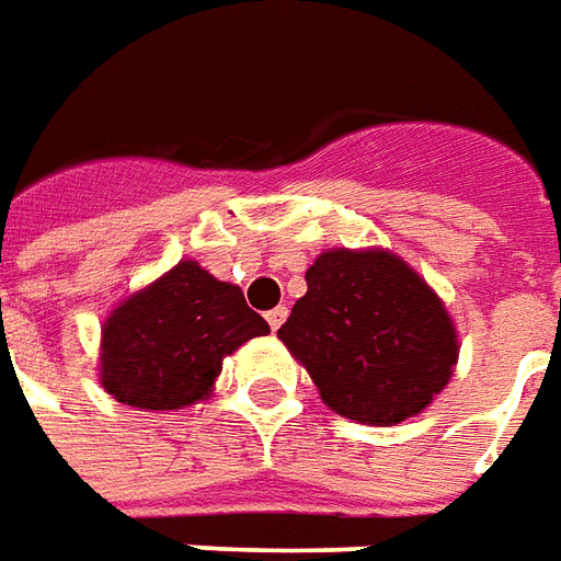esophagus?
<instances>
[{"label": "esophagus", "instance_id": "esophagus-1", "mask_svg": "<svg viewBox=\"0 0 561 561\" xmlns=\"http://www.w3.org/2000/svg\"><path fill=\"white\" fill-rule=\"evenodd\" d=\"M285 318H288V306H276V309H270V312H267L270 330H279Z\"/></svg>", "mask_w": 561, "mask_h": 561}]
</instances>
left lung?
<instances>
[{
	"label": "left lung",
	"instance_id": "1",
	"mask_svg": "<svg viewBox=\"0 0 561 561\" xmlns=\"http://www.w3.org/2000/svg\"><path fill=\"white\" fill-rule=\"evenodd\" d=\"M279 340L333 412L376 426L423 412L457 364V330L442 300L378 249L318 255Z\"/></svg>",
	"mask_w": 561,
	"mask_h": 561
}]
</instances>
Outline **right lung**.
Returning <instances> with one entry per match:
<instances>
[{
  "label": "right lung",
  "mask_w": 561,
  "mask_h": 561,
  "mask_svg": "<svg viewBox=\"0 0 561 561\" xmlns=\"http://www.w3.org/2000/svg\"><path fill=\"white\" fill-rule=\"evenodd\" d=\"M102 333L104 390L135 409L171 412L204 400L221 357L267 336L270 324L245 306L237 285L180 261L114 309Z\"/></svg>",
  "instance_id": "add662e5"
}]
</instances>
